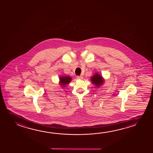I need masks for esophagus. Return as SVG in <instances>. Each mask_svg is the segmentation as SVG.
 <instances>
[{"label": "esophagus", "mask_w": 153, "mask_h": 153, "mask_svg": "<svg viewBox=\"0 0 153 153\" xmlns=\"http://www.w3.org/2000/svg\"><path fill=\"white\" fill-rule=\"evenodd\" d=\"M83 78L82 76H77V78L79 79H82Z\"/></svg>", "instance_id": "1"}]
</instances>
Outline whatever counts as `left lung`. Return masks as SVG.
<instances>
[{
  "instance_id": "obj_1",
  "label": "left lung",
  "mask_w": 153,
  "mask_h": 153,
  "mask_svg": "<svg viewBox=\"0 0 153 153\" xmlns=\"http://www.w3.org/2000/svg\"><path fill=\"white\" fill-rule=\"evenodd\" d=\"M91 82L93 84H95L97 87L99 88L103 84L104 79L100 74L96 73L92 77H91Z\"/></svg>"
}]
</instances>
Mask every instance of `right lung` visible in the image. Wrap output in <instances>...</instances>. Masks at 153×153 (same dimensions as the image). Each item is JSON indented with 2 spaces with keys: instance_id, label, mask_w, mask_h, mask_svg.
Instances as JSON below:
<instances>
[{
  "instance_id": "1",
  "label": "right lung",
  "mask_w": 153,
  "mask_h": 153,
  "mask_svg": "<svg viewBox=\"0 0 153 153\" xmlns=\"http://www.w3.org/2000/svg\"><path fill=\"white\" fill-rule=\"evenodd\" d=\"M59 79L60 85L62 86H65V85L69 84L71 80V78L70 76H60Z\"/></svg>"
}]
</instances>
